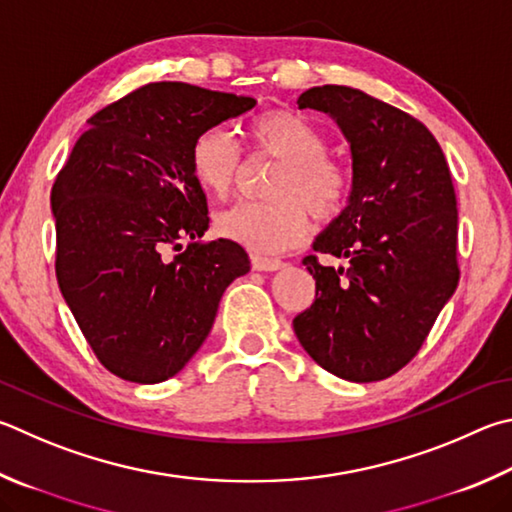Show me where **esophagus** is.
Masks as SVG:
<instances>
[{
    "instance_id": "esophagus-1",
    "label": "esophagus",
    "mask_w": 512,
    "mask_h": 512,
    "mask_svg": "<svg viewBox=\"0 0 512 512\" xmlns=\"http://www.w3.org/2000/svg\"><path fill=\"white\" fill-rule=\"evenodd\" d=\"M250 264H253L255 271H264V273H273V271H280V268H284V262H280V259L262 257V255L250 257Z\"/></svg>"
}]
</instances>
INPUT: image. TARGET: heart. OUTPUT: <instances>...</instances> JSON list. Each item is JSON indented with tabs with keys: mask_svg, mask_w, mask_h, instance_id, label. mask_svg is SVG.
<instances>
[{
	"mask_svg": "<svg viewBox=\"0 0 512 512\" xmlns=\"http://www.w3.org/2000/svg\"><path fill=\"white\" fill-rule=\"evenodd\" d=\"M248 138L255 152L282 161L271 194L275 201H241L221 212L217 230L255 253H280L297 246L315 217H336L349 194V172L327 150L322 129L291 109H271L250 120ZM241 156L221 127L194 138L190 172L203 192L224 199L235 185Z\"/></svg>",
	"mask_w": 512,
	"mask_h": 512,
	"instance_id": "heart-1",
	"label": "heart"
}]
</instances>
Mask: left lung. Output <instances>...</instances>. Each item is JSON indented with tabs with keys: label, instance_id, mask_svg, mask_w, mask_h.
I'll list each match as a JSON object with an SVG mask.
<instances>
[{
	"label": "left lung",
	"instance_id": "8db88e82",
	"mask_svg": "<svg viewBox=\"0 0 512 512\" xmlns=\"http://www.w3.org/2000/svg\"><path fill=\"white\" fill-rule=\"evenodd\" d=\"M336 120L351 152L347 206L313 241L349 268L304 257L315 302L293 320L329 374L374 383L410 362L457 291V197L441 145L423 123L360 89L297 98Z\"/></svg>",
	"mask_w": 512,
	"mask_h": 512
}]
</instances>
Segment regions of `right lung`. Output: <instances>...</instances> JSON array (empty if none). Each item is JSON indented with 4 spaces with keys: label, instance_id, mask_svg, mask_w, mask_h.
<instances>
[{
    "label": "right lung",
    "instance_id": "right-lung-1",
    "mask_svg": "<svg viewBox=\"0 0 512 512\" xmlns=\"http://www.w3.org/2000/svg\"><path fill=\"white\" fill-rule=\"evenodd\" d=\"M255 98L152 82L89 118L51 190L55 275L89 347L111 374L154 385L188 365L221 295L250 271L230 239L199 244L206 194L194 138ZM191 244L182 250V241Z\"/></svg>",
    "mask_w": 512,
    "mask_h": 512
}]
</instances>
